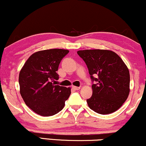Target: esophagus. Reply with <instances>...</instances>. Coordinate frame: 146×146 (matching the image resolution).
Masks as SVG:
<instances>
[{
    "mask_svg": "<svg viewBox=\"0 0 146 146\" xmlns=\"http://www.w3.org/2000/svg\"><path fill=\"white\" fill-rule=\"evenodd\" d=\"M72 88H73V89H74L75 90H78L80 89V87H78V86H72Z\"/></svg>",
    "mask_w": 146,
    "mask_h": 146,
    "instance_id": "esophagus-1",
    "label": "esophagus"
}]
</instances>
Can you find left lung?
Returning <instances> with one entry per match:
<instances>
[{
	"label": "left lung",
	"mask_w": 146,
	"mask_h": 146,
	"mask_svg": "<svg viewBox=\"0 0 146 146\" xmlns=\"http://www.w3.org/2000/svg\"><path fill=\"white\" fill-rule=\"evenodd\" d=\"M88 68L93 95L86 100L95 113L107 115L123 105L130 93V73L123 61L110 50L87 49L78 51ZM97 75L98 78H94Z\"/></svg>",
	"instance_id": "left-lung-1"
}]
</instances>
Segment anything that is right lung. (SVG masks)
Listing matches in <instances>:
<instances>
[{"label":"right lung","mask_w":146,"mask_h":146,"mask_svg":"<svg viewBox=\"0 0 146 146\" xmlns=\"http://www.w3.org/2000/svg\"><path fill=\"white\" fill-rule=\"evenodd\" d=\"M69 52L61 48L33 53L19 73L20 93L25 103L33 112L52 116L62 110L71 95V88L56 85L57 73L62 58Z\"/></svg>","instance_id":"add662e5"}]
</instances>
